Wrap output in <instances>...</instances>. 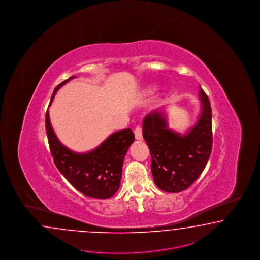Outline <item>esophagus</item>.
I'll list each match as a JSON object with an SVG mask.
<instances>
[{
  "label": "esophagus",
  "mask_w": 260,
  "mask_h": 260,
  "mask_svg": "<svg viewBox=\"0 0 260 260\" xmlns=\"http://www.w3.org/2000/svg\"><path fill=\"white\" fill-rule=\"evenodd\" d=\"M134 133L136 140H139V141L143 140V129L141 126H137L135 128Z\"/></svg>",
  "instance_id": "obj_1"
}]
</instances>
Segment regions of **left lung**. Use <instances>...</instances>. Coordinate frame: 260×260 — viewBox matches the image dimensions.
Masks as SVG:
<instances>
[{"instance_id": "obj_1", "label": "left lung", "mask_w": 260, "mask_h": 260, "mask_svg": "<svg viewBox=\"0 0 260 260\" xmlns=\"http://www.w3.org/2000/svg\"><path fill=\"white\" fill-rule=\"evenodd\" d=\"M201 116L188 133L168 129L166 117L153 111L143 118V136L150 150L151 171L156 185L166 192L189 187L206 168L212 148L211 107L200 90Z\"/></svg>"}]
</instances>
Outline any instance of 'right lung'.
<instances>
[{"label": "right lung", "mask_w": 260, "mask_h": 260, "mask_svg": "<svg viewBox=\"0 0 260 260\" xmlns=\"http://www.w3.org/2000/svg\"><path fill=\"white\" fill-rule=\"evenodd\" d=\"M72 76L59 84L53 91L50 103L59 88L74 78ZM46 131L53 161L60 173L84 195L106 199L117 192L120 185L122 166L126 152L135 141L131 129H124L111 135L94 150L78 154L69 150L53 132L49 110L46 113Z\"/></svg>", "instance_id": "add662e5"}]
</instances>
